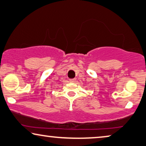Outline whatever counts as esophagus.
<instances>
[{
    "mask_svg": "<svg viewBox=\"0 0 146 146\" xmlns=\"http://www.w3.org/2000/svg\"><path fill=\"white\" fill-rule=\"evenodd\" d=\"M76 81V79H69V82H75Z\"/></svg>",
    "mask_w": 146,
    "mask_h": 146,
    "instance_id": "obj_1",
    "label": "esophagus"
}]
</instances>
